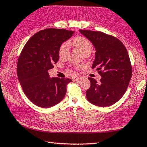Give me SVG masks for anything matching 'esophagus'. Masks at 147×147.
Wrapping results in <instances>:
<instances>
[{
	"instance_id": "1",
	"label": "esophagus",
	"mask_w": 147,
	"mask_h": 147,
	"mask_svg": "<svg viewBox=\"0 0 147 147\" xmlns=\"http://www.w3.org/2000/svg\"><path fill=\"white\" fill-rule=\"evenodd\" d=\"M80 79H81L80 76H74L73 78V81H76V80H80Z\"/></svg>"
}]
</instances>
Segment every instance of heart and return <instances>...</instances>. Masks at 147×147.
<instances>
[{
	"instance_id": "obj_1",
	"label": "heart",
	"mask_w": 147,
	"mask_h": 147,
	"mask_svg": "<svg viewBox=\"0 0 147 147\" xmlns=\"http://www.w3.org/2000/svg\"><path fill=\"white\" fill-rule=\"evenodd\" d=\"M73 46L78 49L84 53V57H88L92 49V44L89 39L84 36H77L71 42ZM69 53V44L67 42H64L61 44L58 49V55L61 58H65ZM78 68H80L82 65H76Z\"/></svg>"
}]
</instances>
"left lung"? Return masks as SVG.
Wrapping results in <instances>:
<instances>
[{
	"label": "left lung",
	"mask_w": 147,
	"mask_h": 147,
	"mask_svg": "<svg viewBox=\"0 0 147 147\" xmlns=\"http://www.w3.org/2000/svg\"><path fill=\"white\" fill-rule=\"evenodd\" d=\"M80 32L92 42L96 49L92 68H97L100 83L89 77L90 87L86 91L89 102L101 107L116 103L126 92L132 68L126 47L116 37L101 31Z\"/></svg>",
	"instance_id": "obj_1"
}]
</instances>
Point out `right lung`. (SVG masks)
Returning a JSON list of instances; mask_svg holds the SVG:
<instances>
[{
  "mask_svg": "<svg viewBox=\"0 0 147 147\" xmlns=\"http://www.w3.org/2000/svg\"><path fill=\"white\" fill-rule=\"evenodd\" d=\"M73 31L48 28L32 36L24 47L17 62V75L28 99L42 108L60 103L66 94V87L72 80L51 78L48 70L59 59L58 49L70 38Z\"/></svg>",
  "mask_w": 147,
  "mask_h": 147,
  "instance_id": "add662e5",
  "label": "right lung"
}]
</instances>
